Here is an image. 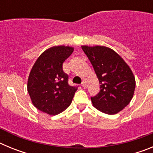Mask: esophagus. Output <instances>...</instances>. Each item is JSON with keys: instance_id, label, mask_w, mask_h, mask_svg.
<instances>
[{"instance_id": "1", "label": "esophagus", "mask_w": 153, "mask_h": 153, "mask_svg": "<svg viewBox=\"0 0 153 153\" xmlns=\"http://www.w3.org/2000/svg\"><path fill=\"white\" fill-rule=\"evenodd\" d=\"M82 86H83V88H86V82H84V81H83V83H82Z\"/></svg>"}]
</instances>
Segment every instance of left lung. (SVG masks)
<instances>
[{"instance_id": "left-lung-1", "label": "left lung", "mask_w": 153, "mask_h": 153, "mask_svg": "<svg viewBox=\"0 0 153 153\" xmlns=\"http://www.w3.org/2000/svg\"><path fill=\"white\" fill-rule=\"evenodd\" d=\"M97 76L100 91L91 97L93 106L102 113L114 115L122 111L133 97L136 79L121 56L104 46H81Z\"/></svg>"}]
</instances>
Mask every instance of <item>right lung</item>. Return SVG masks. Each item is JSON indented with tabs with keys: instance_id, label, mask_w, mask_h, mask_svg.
<instances>
[{
	"instance_id": "1",
	"label": "right lung",
	"mask_w": 153,
	"mask_h": 153,
	"mask_svg": "<svg viewBox=\"0 0 153 153\" xmlns=\"http://www.w3.org/2000/svg\"><path fill=\"white\" fill-rule=\"evenodd\" d=\"M74 47L54 46L42 53L31 68L27 91L37 109L51 116L64 111L70 106L76 87L68 84L63 63L72 54Z\"/></svg>"
}]
</instances>
